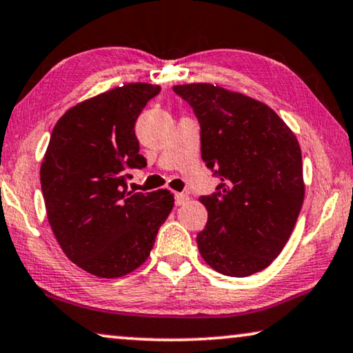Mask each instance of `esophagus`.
<instances>
[{
	"instance_id": "1",
	"label": "esophagus",
	"mask_w": 353,
	"mask_h": 353,
	"mask_svg": "<svg viewBox=\"0 0 353 353\" xmlns=\"http://www.w3.org/2000/svg\"><path fill=\"white\" fill-rule=\"evenodd\" d=\"M174 199H176L177 206H182V205H185L187 201H189V195H187V194H176V195H174Z\"/></svg>"
}]
</instances>
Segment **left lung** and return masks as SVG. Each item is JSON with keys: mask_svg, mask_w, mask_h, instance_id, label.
<instances>
[{"mask_svg": "<svg viewBox=\"0 0 353 353\" xmlns=\"http://www.w3.org/2000/svg\"><path fill=\"white\" fill-rule=\"evenodd\" d=\"M174 92L194 108L201 158L219 176L218 194L196 236L200 255L221 274L245 278L265 270L288 243L305 199L302 152L289 125L265 103L214 83Z\"/></svg>", "mask_w": 353, "mask_h": 353, "instance_id": "8db88e82", "label": "left lung"}]
</instances>
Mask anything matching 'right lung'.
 I'll list each match as a JSON object with an SVG mask.
<instances>
[{"instance_id":"add662e5","label":"right lung","mask_w":353,"mask_h":353,"mask_svg":"<svg viewBox=\"0 0 353 353\" xmlns=\"http://www.w3.org/2000/svg\"><path fill=\"white\" fill-rule=\"evenodd\" d=\"M159 85L135 82L70 108L56 122L40 168L46 216L65 256L98 278L143 265L171 213L168 189L134 192L129 168H145L135 121Z\"/></svg>"}]
</instances>
